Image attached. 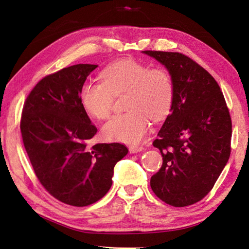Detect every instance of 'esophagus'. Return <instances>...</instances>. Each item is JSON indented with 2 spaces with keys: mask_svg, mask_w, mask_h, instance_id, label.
<instances>
[{
  "mask_svg": "<svg viewBox=\"0 0 249 249\" xmlns=\"http://www.w3.org/2000/svg\"><path fill=\"white\" fill-rule=\"evenodd\" d=\"M142 149H143V146H142V145H130V146H129V150H130L131 154L139 153V152H141Z\"/></svg>",
  "mask_w": 249,
  "mask_h": 249,
  "instance_id": "34e87169",
  "label": "esophagus"
}]
</instances>
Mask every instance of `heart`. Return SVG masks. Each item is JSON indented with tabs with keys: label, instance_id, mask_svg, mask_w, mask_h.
Listing matches in <instances>:
<instances>
[{
	"label": "heart",
	"instance_id": "obj_1",
	"mask_svg": "<svg viewBox=\"0 0 249 249\" xmlns=\"http://www.w3.org/2000/svg\"><path fill=\"white\" fill-rule=\"evenodd\" d=\"M102 82H86L80 90V101L88 114L96 119L110 116L114 96L125 93L124 108L103 126L108 140L137 143L146 134L149 118L164 119L171 110L175 83L164 67H153L137 60L111 63L100 74Z\"/></svg>",
	"mask_w": 249,
	"mask_h": 249
}]
</instances>
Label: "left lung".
I'll return each instance as SVG.
<instances>
[{"label": "left lung", "mask_w": 249, "mask_h": 249, "mask_svg": "<svg viewBox=\"0 0 249 249\" xmlns=\"http://www.w3.org/2000/svg\"><path fill=\"white\" fill-rule=\"evenodd\" d=\"M143 53L165 65L175 83L171 113L153 142L163 163L150 187L170 206H190L212 190L229 161L230 111L218 83L194 60L180 53Z\"/></svg>", "instance_id": "8db88e82"}]
</instances>
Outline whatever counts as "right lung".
<instances>
[{
  "instance_id": "add662e5",
  "label": "right lung",
  "mask_w": 249,
  "mask_h": 249,
  "mask_svg": "<svg viewBox=\"0 0 249 249\" xmlns=\"http://www.w3.org/2000/svg\"><path fill=\"white\" fill-rule=\"evenodd\" d=\"M97 65L77 64L41 79L22 108L20 132L33 170L52 196L86 207L112 186L115 164L127 154L122 143L89 145L97 132L80 101V90Z\"/></svg>"
}]
</instances>
